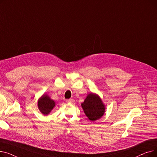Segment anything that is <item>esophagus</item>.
<instances>
[{"instance_id":"1","label":"esophagus","mask_w":157,"mask_h":157,"mask_svg":"<svg viewBox=\"0 0 157 157\" xmlns=\"http://www.w3.org/2000/svg\"><path fill=\"white\" fill-rule=\"evenodd\" d=\"M66 102H67V103H73L74 102V100L72 99V98H70V99H68L66 101Z\"/></svg>"}]
</instances>
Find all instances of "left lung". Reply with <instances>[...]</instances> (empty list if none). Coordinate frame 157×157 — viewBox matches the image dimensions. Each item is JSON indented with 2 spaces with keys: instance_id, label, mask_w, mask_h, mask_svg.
Wrapping results in <instances>:
<instances>
[{
  "instance_id": "left-lung-1",
  "label": "left lung",
  "mask_w": 157,
  "mask_h": 157,
  "mask_svg": "<svg viewBox=\"0 0 157 157\" xmlns=\"http://www.w3.org/2000/svg\"><path fill=\"white\" fill-rule=\"evenodd\" d=\"M81 107L88 118L94 121L102 118L105 111V105L99 95L94 93L87 95Z\"/></svg>"
}]
</instances>
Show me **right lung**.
I'll list each match as a JSON object with an SVG mask.
<instances>
[{"label":"right lung","mask_w":157,"mask_h":157,"mask_svg":"<svg viewBox=\"0 0 157 157\" xmlns=\"http://www.w3.org/2000/svg\"><path fill=\"white\" fill-rule=\"evenodd\" d=\"M55 106V102L48 94H44L37 101V107L40 112L44 115H48Z\"/></svg>","instance_id":"1"}]
</instances>
